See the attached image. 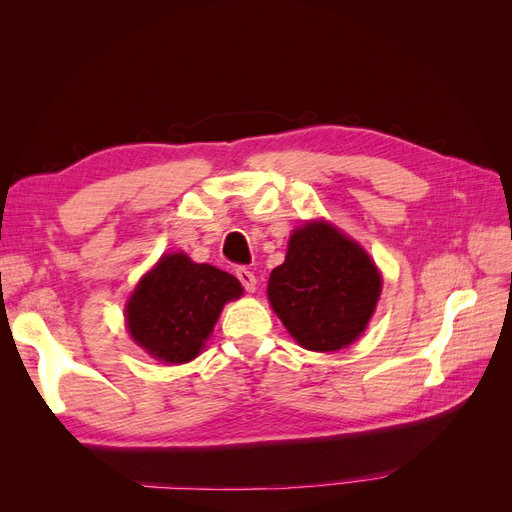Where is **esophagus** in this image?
Instances as JSON below:
<instances>
[{
	"mask_svg": "<svg viewBox=\"0 0 512 512\" xmlns=\"http://www.w3.org/2000/svg\"><path fill=\"white\" fill-rule=\"evenodd\" d=\"M237 277H239V282L243 284V288H245L247 292H254V290H256L258 280H256V275H254L250 269L239 267V269H237Z\"/></svg>",
	"mask_w": 512,
	"mask_h": 512,
	"instance_id": "34e87169",
	"label": "esophagus"
}]
</instances>
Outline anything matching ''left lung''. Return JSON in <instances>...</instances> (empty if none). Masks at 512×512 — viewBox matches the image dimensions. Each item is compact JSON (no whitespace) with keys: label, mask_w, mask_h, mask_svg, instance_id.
<instances>
[{"label":"left lung","mask_w":512,"mask_h":512,"mask_svg":"<svg viewBox=\"0 0 512 512\" xmlns=\"http://www.w3.org/2000/svg\"><path fill=\"white\" fill-rule=\"evenodd\" d=\"M382 275L363 247L329 222L292 232L284 265L269 277V303L297 344L314 352L350 346L374 314Z\"/></svg>","instance_id":"left-lung-1"}]
</instances>
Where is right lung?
Wrapping results in <instances>:
<instances>
[{
    "instance_id": "obj_1",
    "label": "right lung",
    "mask_w": 512,
    "mask_h": 512,
    "mask_svg": "<svg viewBox=\"0 0 512 512\" xmlns=\"http://www.w3.org/2000/svg\"><path fill=\"white\" fill-rule=\"evenodd\" d=\"M243 294L235 275L166 254L134 288L126 305L130 337L153 359L179 365L205 348L222 307Z\"/></svg>"
}]
</instances>
